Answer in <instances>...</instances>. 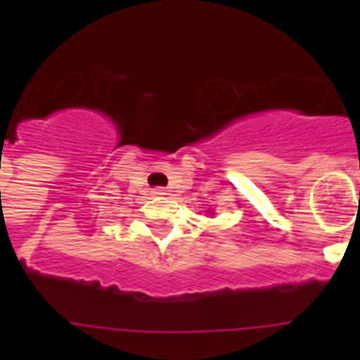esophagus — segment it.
<instances>
[{
  "label": "esophagus",
  "mask_w": 360,
  "mask_h": 360,
  "mask_svg": "<svg viewBox=\"0 0 360 360\" xmlns=\"http://www.w3.org/2000/svg\"><path fill=\"white\" fill-rule=\"evenodd\" d=\"M151 193H153V196H165V195H167V191H165L164 187H155Z\"/></svg>",
  "instance_id": "34e87169"
}]
</instances>
